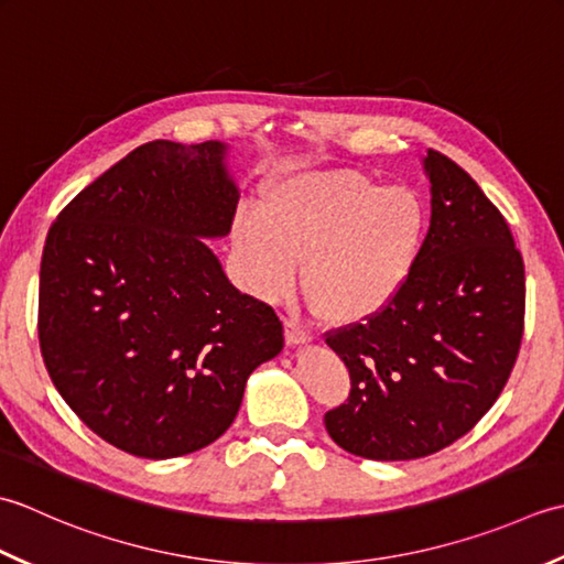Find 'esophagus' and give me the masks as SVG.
<instances>
[{
    "label": "esophagus",
    "instance_id": "34e87169",
    "mask_svg": "<svg viewBox=\"0 0 564 564\" xmlns=\"http://www.w3.org/2000/svg\"><path fill=\"white\" fill-rule=\"evenodd\" d=\"M284 340H286V346H299V343H308V340H312V333H308L302 324H299V321L286 318V324H284Z\"/></svg>",
    "mask_w": 564,
    "mask_h": 564
}]
</instances>
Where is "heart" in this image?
<instances>
[{"label": "heart", "instance_id": "b5f03b06", "mask_svg": "<svg viewBox=\"0 0 564 564\" xmlns=\"http://www.w3.org/2000/svg\"><path fill=\"white\" fill-rule=\"evenodd\" d=\"M429 236V206L409 187L358 170L306 172L272 185L265 216L240 212L234 243L258 296L302 290L330 324H360L404 290Z\"/></svg>", "mask_w": 564, "mask_h": 564}]
</instances>
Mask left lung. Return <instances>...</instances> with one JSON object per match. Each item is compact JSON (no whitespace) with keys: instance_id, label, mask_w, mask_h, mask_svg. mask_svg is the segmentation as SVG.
I'll return each mask as SVG.
<instances>
[{"instance_id":"8db88e82","label":"left lung","mask_w":564,"mask_h":564,"mask_svg":"<svg viewBox=\"0 0 564 564\" xmlns=\"http://www.w3.org/2000/svg\"><path fill=\"white\" fill-rule=\"evenodd\" d=\"M431 226L384 312L326 333L350 394L326 411L343 451L416 459L443 451L494 406L519 358L525 270L507 218L451 158L429 151Z\"/></svg>"}]
</instances>
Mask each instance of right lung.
I'll use <instances>...</instances> for the list:
<instances>
[{
    "label": "right lung",
    "mask_w": 564,
    "mask_h": 564,
    "mask_svg": "<svg viewBox=\"0 0 564 564\" xmlns=\"http://www.w3.org/2000/svg\"><path fill=\"white\" fill-rule=\"evenodd\" d=\"M226 145H138L57 214L45 238L39 343L53 384L135 457L199 451L284 346L274 308L228 282L202 238L234 226Z\"/></svg>",
    "instance_id": "right-lung-1"
}]
</instances>
